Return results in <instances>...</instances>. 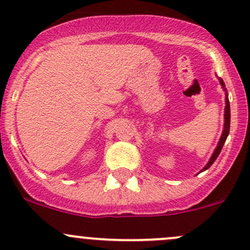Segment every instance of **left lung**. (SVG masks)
<instances>
[{"label": "left lung", "mask_w": 250, "mask_h": 250, "mask_svg": "<svg viewBox=\"0 0 250 250\" xmlns=\"http://www.w3.org/2000/svg\"><path fill=\"white\" fill-rule=\"evenodd\" d=\"M218 81H219V84L222 85V89H223L224 92H226V108H224V128H223V131H222L221 139H219V141L217 144V147H216L215 150H213V153H212V155H211L209 163H208L207 165L203 167V169L201 172L207 171V169L209 168V167L212 165L213 163H215V160L217 159L219 153H221L222 148H223V145H224V142H226L228 135H229V130H230V103H229V98H228V92H227L226 84H224L223 79L219 78V77H218Z\"/></svg>", "instance_id": "8db88e82"}]
</instances>
